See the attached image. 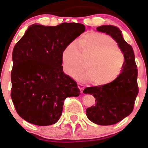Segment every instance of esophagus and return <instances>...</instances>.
Segmentation results:
<instances>
[{
    "label": "esophagus",
    "mask_w": 148,
    "mask_h": 148,
    "mask_svg": "<svg viewBox=\"0 0 148 148\" xmlns=\"http://www.w3.org/2000/svg\"><path fill=\"white\" fill-rule=\"evenodd\" d=\"M78 87L79 88L80 92H81L82 93V91H83V90H84L83 85H82V84H80V83H78Z\"/></svg>",
    "instance_id": "esophagus-1"
}]
</instances>
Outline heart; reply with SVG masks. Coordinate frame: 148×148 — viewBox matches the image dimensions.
Returning <instances> with one entry per match:
<instances>
[{"mask_svg": "<svg viewBox=\"0 0 148 148\" xmlns=\"http://www.w3.org/2000/svg\"><path fill=\"white\" fill-rule=\"evenodd\" d=\"M118 49L116 42L109 36L86 33L76 42V45L70 43L62 51L64 68L68 75L74 77L84 71L85 63L87 62L88 72L76 76V79L92 81L97 86L110 84L119 77L125 66V57Z\"/></svg>", "mask_w": 148, "mask_h": 148, "instance_id": "1", "label": "heart"}]
</instances>
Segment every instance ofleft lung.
<instances>
[{"label":"left lung","mask_w":148,"mask_h":148,"mask_svg":"<svg viewBox=\"0 0 148 148\" xmlns=\"http://www.w3.org/2000/svg\"><path fill=\"white\" fill-rule=\"evenodd\" d=\"M97 30L110 35L118 43L125 57V66L114 81L103 86L84 88V94L92 95L95 106L86 110V116L92 123L99 125H112L119 123L133 112L139 89L137 69L135 55L131 45L123 38L119 27L103 25Z\"/></svg>","instance_id":"left-lung-1"}]
</instances>
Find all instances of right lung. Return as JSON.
Here are the masks:
<instances>
[{"label": "right lung", "instance_id": "right-lung-1", "mask_svg": "<svg viewBox=\"0 0 148 148\" xmlns=\"http://www.w3.org/2000/svg\"><path fill=\"white\" fill-rule=\"evenodd\" d=\"M84 30L79 23L56 26L34 23L15 45L11 97L17 114L25 121L53 125L62 116L64 100L79 96L77 83L63 71L62 53Z\"/></svg>", "mask_w": 148, "mask_h": 148}]
</instances>
